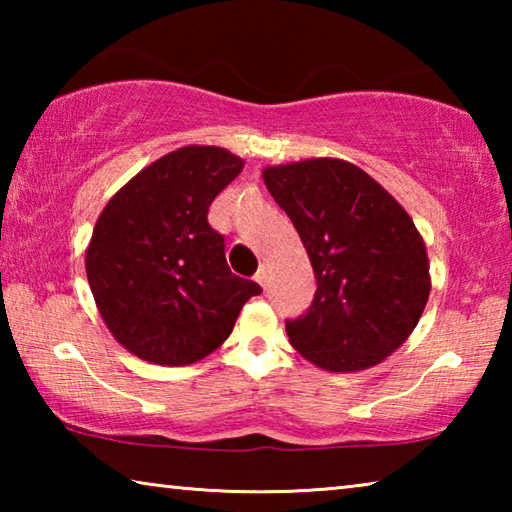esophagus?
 I'll list each match as a JSON object with an SVG mask.
<instances>
[{
  "mask_svg": "<svg viewBox=\"0 0 512 512\" xmlns=\"http://www.w3.org/2000/svg\"><path fill=\"white\" fill-rule=\"evenodd\" d=\"M255 280L262 284V287H266V282H268V266L266 264H262L259 266V271H257V275H255Z\"/></svg>",
  "mask_w": 512,
  "mask_h": 512,
  "instance_id": "obj_1",
  "label": "esophagus"
}]
</instances>
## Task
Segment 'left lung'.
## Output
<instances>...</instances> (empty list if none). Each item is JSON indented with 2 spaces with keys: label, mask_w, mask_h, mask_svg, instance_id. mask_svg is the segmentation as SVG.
I'll use <instances>...</instances> for the list:
<instances>
[{
  "label": "left lung",
  "mask_w": 512,
  "mask_h": 512,
  "mask_svg": "<svg viewBox=\"0 0 512 512\" xmlns=\"http://www.w3.org/2000/svg\"><path fill=\"white\" fill-rule=\"evenodd\" d=\"M316 273L305 316L287 320L302 357L327 372L377 366L427 307V246L404 207L357 164L309 158L262 171Z\"/></svg>",
  "instance_id": "8db88e82"
}]
</instances>
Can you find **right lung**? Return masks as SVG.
Listing matches in <instances>:
<instances>
[{
    "label": "right lung",
    "instance_id": "obj_1",
    "mask_svg": "<svg viewBox=\"0 0 512 512\" xmlns=\"http://www.w3.org/2000/svg\"><path fill=\"white\" fill-rule=\"evenodd\" d=\"M244 160L189 144L133 176L99 214L85 273L117 343L149 363L189 366L228 339L262 287L235 275L207 210Z\"/></svg>",
    "mask_w": 512,
    "mask_h": 512
}]
</instances>
